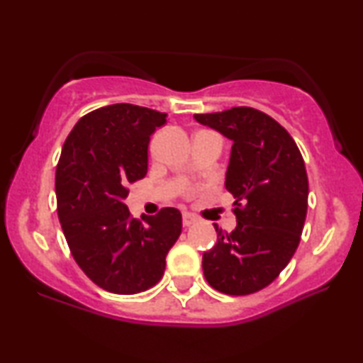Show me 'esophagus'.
I'll use <instances>...</instances> for the list:
<instances>
[{
  "instance_id": "obj_1",
  "label": "esophagus",
  "mask_w": 363,
  "mask_h": 363,
  "mask_svg": "<svg viewBox=\"0 0 363 363\" xmlns=\"http://www.w3.org/2000/svg\"><path fill=\"white\" fill-rule=\"evenodd\" d=\"M182 220H183V226H191L193 223H196V218L193 216V215H190V213H183V216H182Z\"/></svg>"
}]
</instances>
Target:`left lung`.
<instances>
[{
  "instance_id": "1",
  "label": "left lung",
  "mask_w": 363,
  "mask_h": 363,
  "mask_svg": "<svg viewBox=\"0 0 363 363\" xmlns=\"http://www.w3.org/2000/svg\"><path fill=\"white\" fill-rule=\"evenodd\" d=\"M196 122L233 142L226 190L235 196L238 225L203 255V274L213 289L246 296L269 286L299 246L307 215L306 165L281 123L252 107L196 113Z\"/></svg>"
}]
</instances>
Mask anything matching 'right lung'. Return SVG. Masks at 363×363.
Wrapping results in <instances>:
<instances>
[{
    "mask_svg": "<svg viewBox=\"0 0 363 363\" xmlns=\"http://www.w3.org/2000/svg\"><path fill=\"white\" fill-rule=\"evenodd\" d=\"M167 113L113 104L84 116L56 168L57 216L74 259L99 287L137 294L162 279L182 233V213L163 208L143 223L130 216L127 186L148 168V142Z\"/></svg>",
    "mask_w": 363,
    "mask_h": 363,
    "instance_id": "right-lung-1",
    "label": "right lung"
}]
</instances>
